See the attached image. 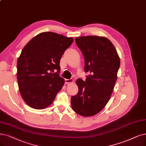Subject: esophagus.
I'll return each instance as SVG.
<instances>
[{"label": "esophagus", "instance_id": "1", "mask_svg": "<svg viewBox=\"0 0 146 146\" xmlns=\"http://www.w3.org/2000/svg\"><path fill=\"white\" fill-rule=\"evenodd\" d=\"M74 81V80L72 78H70V79H66L65 80V83L66 84H69V83H72Z\"/></svg>", "mask_w": 146, "mask_h": 146}]
</instances>
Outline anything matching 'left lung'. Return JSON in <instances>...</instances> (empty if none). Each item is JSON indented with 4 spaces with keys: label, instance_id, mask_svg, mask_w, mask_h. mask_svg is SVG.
I'll list each match as a JSON object with an SVG mask.
<instances>
[{
    "label": "left lung",
    "instance_id": "obj_1",
    "mask_svg": "<svg viewBox=\"0 0 146 146\" xmlns=\"http://www.w3.org/2000/svg\"><path fill=\"white\" fill-rule=\"evenodd\" d=\"M84 58L85 81L77 80V94L71 97L74 111L85 117L104 108L112 94L120 67V59L111 42L105 37L80 36L75 39Z\"/></svg>",
    "mask_w": 146,
    "mask_h": 146
}]
</instances>
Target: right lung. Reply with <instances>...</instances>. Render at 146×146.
<instances>
[{
  "label": "right lung",
  "mask_w": 146,
  "mask_h": 146,
  "mask_svg": "<svg viewBox=\"0 0 146 146\" xmlns=\"http://www.w3.org/2000/svg\"><path fill=\"white\" fill-rule=\"evenodd\" d=\"M74 41L51 32L40 33L23 48L17 60V77L21 97L35 109L49 106L65 80L60 77V60Z\"/></svg>",
  "instance_id": "1"
}]
</instances>
